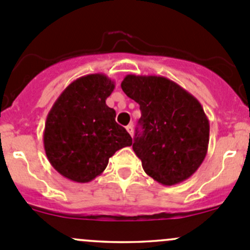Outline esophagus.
I'll return each instance as SVG.
<instances>
[{
  "instance_id": "34e87169",
  "label": "esophagus",
  "mask_w": 250,
  "mask_h": 250,
  "mask_svg": "<svg viewBox=\"0 0 250 250\" xmlns=\"http://www.w3.org/2000/svg\"><path fill=\"white\" fill-rule=\"evenodd\" d=\"M126 130H127V132L132 136L133 135V124H128L127 126H126Z\"/></svg>"
}]
</instances>
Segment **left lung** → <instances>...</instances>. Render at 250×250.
<instances>
[{
    "instance_id": "obj_1",
    "label": "left lung",
    "mask_w": 250,
    "mask_h": 250,
    "mask_svg": "<svg viewBox=\"0 0 250 250\" xmlns=\"http://www.w3.org/2000/svg\"><path fill=\"white\" fill-rule=\"evenodd\" d=\"M127 97L140 104L132 149L148 176L164 186L180 184L197 171L209 145V120L194 96L174 81L155 75H126Z\"/></svg>"
}]
</instances>
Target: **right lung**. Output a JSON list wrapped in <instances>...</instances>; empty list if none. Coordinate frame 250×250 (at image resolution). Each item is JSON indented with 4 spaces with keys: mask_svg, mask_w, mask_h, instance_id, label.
I'll use <instances>...</instances> for the list:
<instances>
[{
    "mask_svg": "<svg viewBox=\"0 0 250 250\" xmlns=\"http://www.w3.org/2000/svg\"><path fill=\"white\" fill-rule=\"evenodd\" d=\"M114 81L104 74L81 76L61 93L47 115L43 147L52 167L71 181H92L132 138L105 104Z\"/></svg>",
    "mask_w": 250,
    "mask_h": 250,
    "instance_id": "1",
    "label": "right lung"
}]
</instances>
